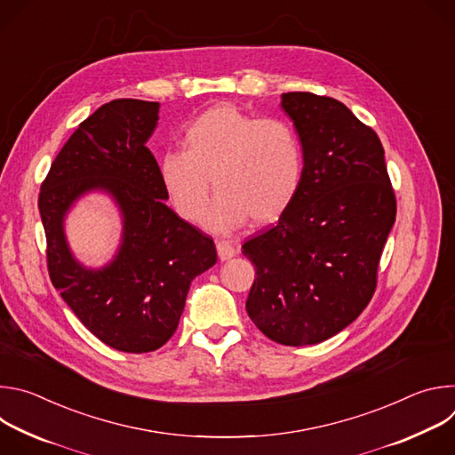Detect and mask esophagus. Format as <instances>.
Returning <instances> with one entry per match:
<instances>
[{
    "instance_id": "obj_1",
    "label": "esophagus",
    "mask_w": 455,
    "mask_h": 455,
    "mask_svg": "<svg viewBox=\"0 0 455 455\" xmlns=\"http://www.w3.org/2000/svg\"><path fill=\"white\" fill-rule=\"evenodd\" d=\"M216 248H218V255L221 261H228V259H232L235 255V248L230 241H216Z\"/></svg>"
}]
</instances>
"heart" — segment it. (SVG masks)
Returning a JSON list of instances; mask_svg holds the SVG:
<instances>
[{"label":"heart","mask_w":455,"mask_h":455,"mask_svg":"<svg viewBox=\"0 0 455 455\" xmlns=\"http://www.w3.org/2000/svg\"><path fill=\"white\" fill-rule=\"evenodd\" d=\"M304 155L295 129L277 118H257L234 106H216L194 118L183 151H165L158 172L176 212L200 221L209 205L211 178L218 190L207 227L228 230L246 218L279 220L295 200Z\"/></svg>","instance_id":"b5f03b06"}]
</instances>
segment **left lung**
Masks as SVG:
<instances>
[{"mask_svg":"<svg viewBox=\"0 0 455 455\" xmlns=\"http://www.w3.org/2000/svg\"><path fill=\"white\" fill-rule=\"evenodd\" d=\"M304 169L279 223L243 244L255 265L248 316L270 340L311 346L347 328L369 304L396 198L378 135L340 100L281 95Z\"/></svg>","mask_w":455,"mask_h":455,"instance_id":"left-lung-1","label":"left lung"}]
</instances>
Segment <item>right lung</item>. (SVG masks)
<instances>
[{
	"mask_svg": "<svg viewBox=\"0 0 455 455\" xmlns=\"http://www.w3.org/2000/svg\"><path fill=\"white\" fill-rule=\"evenodd\" d=\"M158 102L116 99L90 115L64 144L41 185L52 284L84 326L106 346L149 353L176 331L194 277L212 268V237L165 205L158 164L146 148L158 124ZM92 191L116 204L123 232L104 267L83 266L63 221Z\"/></svg>",
	"mask_w": 455,
	"mask_h": 455,
	"instance_id": "1",
	"label": "right lung"
}]
</instances>
